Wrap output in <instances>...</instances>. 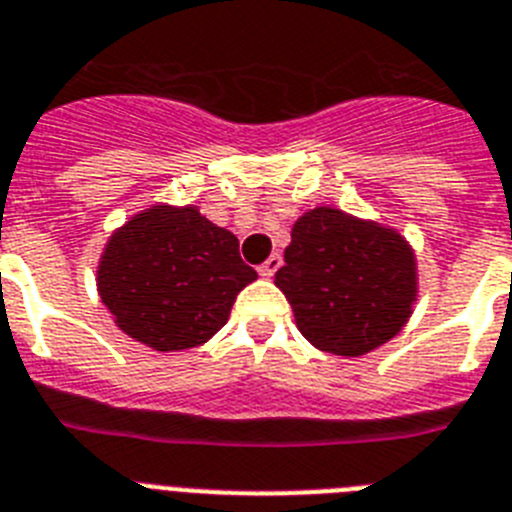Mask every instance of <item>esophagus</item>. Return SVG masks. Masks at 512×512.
Returning <instances> with one entry per match:
<instances>
[{"label":"esophagus","instance_id":"1","mask_svg":"<svg viewBox=\"0 0 512 512\" xmlns=\"http://www.w3.org/2000/svg\"><path fill=\"white\" fill-rule=\"evenodd\" d=\"M279 266H282V256H279V253H272V256L259 266V274L261 277H274Z\"/></svg>","mask_w":512,"mask_h":512}]
</instances>
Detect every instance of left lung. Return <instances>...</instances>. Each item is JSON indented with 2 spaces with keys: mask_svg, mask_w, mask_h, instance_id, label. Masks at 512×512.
<instances>
[{
  "mask_svg": "<svg viewBox=\"0 0 512 512\" xmlns=\"http://www.w3.org/2000/svg\"><path fill=\"white\" fill-rule=\"evenodd\" d=\"M274 285L313 347L357 357L401 331L417 298V266L396 230L318 207L292 227Z\"/></svg>",
  "mask_w": 512,
  "mask_h": 512,
  "instance_id": "8db88e82",
  "label": "left lung"
}]
</instances>
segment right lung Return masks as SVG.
Returning <instances> with one entry per match:
<instances>
[{"label": "right lung", "instance_id": "right-lung-1", "mask_svg": "<svg viewBox=\"0 0 512 512\" xmlns=\"http://www.w3.org/2000/svg\"><path fill=\"white\" fill-rule=\"evenodd\" d=\"M253 279L230 230L196 207L163 204L119 227L98 266L100 300L119 329L157 352L212 339Z\"/></svg>", "mask_w": 512, "mask_h": 512}]
</instances>
